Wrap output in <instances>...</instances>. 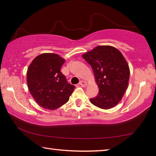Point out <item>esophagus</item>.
I'll return each instance as SVG.
<instances>
[{
    "label": "esophagus",
    "mask_w": 156,
    "mask_h": 156,
    "mask_svg": "<svg viewBox=\"0 0 156 156\" xmlns=\"http://www.w3.org/2000/svg\"><path fill=\"white\" fill-rule=\"evenodd\" d=\"M79 85L82 87H85L87 86V83L84 82V81H81V82L79 83Z\"/></svg>",
    "instance_id": "1"
}]
</instances>
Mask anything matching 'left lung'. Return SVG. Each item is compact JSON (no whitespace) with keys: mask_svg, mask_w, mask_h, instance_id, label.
<instances>
[{"mask_svg":"<svg viewBox=\"0 0 156 156\" xmlns=\"http://www.w3.org/2000/svg\"><path fill=\"white\" fill-rule=\"evenodd\" d=\"M91 66L99 91L91 103L109 109L122 99L129 84L130 69L120 51L112 46H97L82 55Z\"/></svg>","mask_w":156,"mask_h":156,"instance_id":"8db88e82","label":"left lung"}]
</instances>
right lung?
Listing matches in <instances>:
<instances>
[{
    "label": "right lung",
    "mask_w": 156,
    "mask_h": 156,
    "mask_svg": "<svg viewBox=\"0 0 156 156\" xmlns=\"http://www.w3.org/2000/svg\"><path fill=\"white\" fill-rule=\"evenodd\" d=\"M65 62L57 54L43 53L36 57L27 69L30 92L35 101L47 109H56L67 103L75 89L60 71Z\"/></svg>",
    "instance_id": "1"
}]
</instances>
